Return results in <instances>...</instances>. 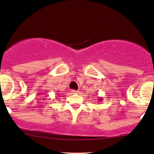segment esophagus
<instances>
[{"label":"esophagus","mask_w":154,"mask_h":154,"mask_svg":"<svg viewBox=\"0 0 154 154\" xmlns=\"http://www.w3.org/2000/svg\"><path fill=\"white\" fill-rule=\"evenodd\" d=\"M72 93H74V94H77V93H79V91H75V90H72Z\"/></svg>","instance_id":"esophagus-1"}]
</instances>
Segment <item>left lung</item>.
Listing matches in <instances>:
<instances>
[{"instance_id":"8db88e82","label":"left lung","mask_w":154,"mask_h":154,"mask_svg":"<svg viewBox=\"0 0 154 154\" xmlns=\"http://www.w3.org/2000/svg\"><path fill=\"white\" fill-rule=\"evenodd\" d=\"M98 100H100V101H102V100H103V99H102V98H100V97H98Z\"/></svg>"}]
</instances>
